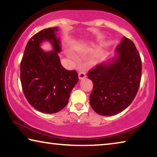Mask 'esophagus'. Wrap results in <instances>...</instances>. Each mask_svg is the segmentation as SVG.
Masks as SVG:
<instances>
[{
  "label": "esophagus",
  "mask_w": 157,
  "mask_h": 157,
  "mask_svg": "<svg viewBox=\"0 0 157 157\" xmlns=\"http://www.w3.org/2000/svg\"><path fill=\"white\" fill-rule=\"evenodd\" d=\"M78 77L79 79H82L86 78V73H85L84 71H80L78 74Z\"/></svg>",
  "instance_id": "esophagus-1"
}]
</instances>
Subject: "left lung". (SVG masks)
<instances>
[{
  "label": "left lung",
  "mask_w": 157,
  "mask_h": 157,
  "mask_svg": "<svg viewBox=\"0 0 157 157\" xmlns=\"http://www.w3.org/2000/svg\"><path fill=\"white\" fill-rule=\"evenodd\" d=\"M115 57L89 71L94 83L90 105L101 116L116 115L130 105L139 91L142 62L134 44L124 36Z\"/></svg>",
  "instance_id": "left-lung-1"
}]
</instances>
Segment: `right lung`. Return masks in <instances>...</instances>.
Segmentation results:
<instances>
[{
    "label": "right lung",
    "instance_id": "add662e5",
    "mask_svg": "<svg viewBox=\"0 0 157 157\" xmlns=\"http://www.w3.org/2000/svg\"><path fill=\"white\" fill-rule=\"evenodd\" d=\"M59 28H49L34 34L26 45L21 62L23 91L32 107L45 113L59 112L68 104L71 92L78 82L75 71L61 64ZM48 41L53 50L44 52L40 45Z\"/></svg>",
    "mask_w": 157,
    "mask_h": 157
}]
</instances>
